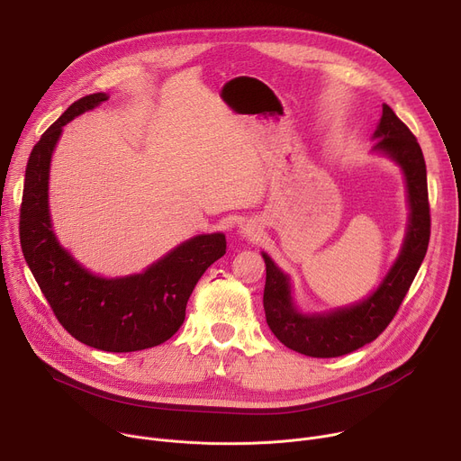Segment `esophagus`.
I'll return each mask as SVG.
<instances>
[{
    "mask_svg": "<svg viewBox=\"0 0 461 461\" xmlns=\"http://www.w3.org/2000/svg\"><path fill=\"white\" fill-rule=\"evenodd\" d=\"M240 233H242V237H246V239H258V235H260V226L255 222V221H248L244 226H242V230H240Z\"/></svg>",
    "mask_w": 461,
    "mask_h": 461,
    "instance_id": "obj_1",
    "label": "esophagus"
}]
</instances>
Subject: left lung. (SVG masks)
Masks as SVG:
<instances>
[{
	"instance_id": "1",
	"label": "left lung",
	"mask_w": 461,
	"mask_h": 461,
	"mask_svg": "<svg viewBox=\"0 0 461 461\" xmlns=\"http://www.w3.org/2000/svg\"><path fill=\"white\" fill-rule=\"evenodd\" d=\"M374 139V151L388 155L402 166L411 206L403 248L379 288L357 304L321 315H304L294 306L288 276L262 253L267 265L262 304L270 330L283 345L310 357H339L372 343L398 313L429 248L427 167L416 137L384 104Z\"/></svg>"
}]
</instances>
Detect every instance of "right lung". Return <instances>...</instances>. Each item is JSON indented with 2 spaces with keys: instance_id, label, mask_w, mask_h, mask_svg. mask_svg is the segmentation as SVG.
<instances>
[{
  "instance_id": "right-lung-1",
  "label": "right lung",
  "mask_w": 461,
  "mask_h": 461,
  "mask_svg": "<svg viewBox=\"0 0 461 461\" xmlns=\"http://www.w3.org/2000/svg\"><path fill=\"white\" fill-rule=\"evenodd\" d=\"M107 98L95 93L77 100L31 151L20 208V240L31 272L65 330L98 350L137 352L167 341L182 326L193 288L226 253V237H193L146 272L120 279L87 272L59 246L49 215L50 157L61 127Z\"/></svg>"
}]
</instances>
